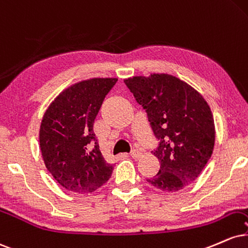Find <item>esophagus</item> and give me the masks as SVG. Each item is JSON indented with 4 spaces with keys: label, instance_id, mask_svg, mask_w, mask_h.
Returning <instances> with one entry per match:
<instances>
[{
    "label": "esophagus",
    "instance_id": "34e87169",
    "mask_svg": "<svg viewBox=\"0 0 248 248\" xmlns=\"http://www.w3.org/2000/svg\"><path fill=\"white\" fill-rule=\"evenodd\" d=\"M131 156H132V158H135V159H138V158H140L141 156V151L140 150H132L131 151Z\"/></svg>",
    "mask_w": 248,
    "mask_h": 248
}]
</instances>
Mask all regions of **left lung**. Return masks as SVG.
<instances>
[{
    "label": "left lung",
    "instance_id": "8db88e82",
    "mask_svg": "<svg viewBox=\"0 0 248 248\" xmlns=\"http://www.w3.org/2000/svg\"><path fill=\"white\" fill-rule=\"evenodd\" d=\"M147 112L159 140L153 151L159 173L147 182L164 191L190 185L204 170L215 146V122L208 102L190 84L165 73L124 80Z\"/></svg>",
    "mask_w": 248,
    "mask_h": 248
}]
</instances>
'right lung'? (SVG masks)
Masks as SVG:
<instances>
[{"label":"right lung","instance_id":"1","mask_svg":"<svg viewBox=\"0 0 248 248\" xmlns=\"http://www.w3.org/2000/svg\"><path fill=\"white\" fill-rule=\"evenodd\" d=\"M116 78H93L61 92L44 113L39 130L43 160L52 176L73 193H93L111 176L94 121Z\"/></svg>","mask_w":248,"mask_h":248}]
</instances>
